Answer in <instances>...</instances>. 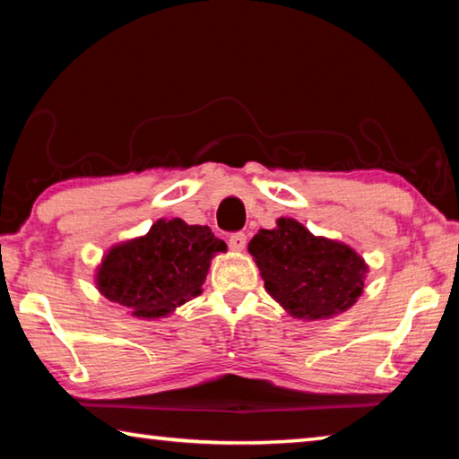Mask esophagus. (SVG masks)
<instances>
[{
	"instance_id": "34e87169",
	"label": "esophagus",
	"mask_w": 459,
	"mask_h": 459,
	"mask_svg": "<svg viewBox=\"0 0 459 459\" xmlns=\"http://www.w3.org/2000/svg\"><path fill=\"white\" fill-rule=\"evenodd\" d=\"M229 247H230V251H235V253L245 251V247H247V235H243V232H237V235H232V237L229 238Z\"/></svg>"
}]
</instances>
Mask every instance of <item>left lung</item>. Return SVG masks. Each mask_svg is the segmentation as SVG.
I'll return each instance as SVG.
<instances>
[{
  "instance_id": "left-lung-1",
  "label": "left lung",
  "mask_w": 459,
  "mask_h": 459,
  "mask_svg": "<svg viewBox=\"0 0 459 459\" xmlns=\"http://www.w3.org/2000/svg\"><path fill=\"white\" fill-rule=\"evenodd\" d=\"M248 253L267 293L295 320H330L351 309L364 290L368 263L351 245L316 237L290 216L261 229Z\"/></svg>"
}]
</instances>
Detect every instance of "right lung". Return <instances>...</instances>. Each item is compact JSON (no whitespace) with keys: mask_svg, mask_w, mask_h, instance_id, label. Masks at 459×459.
Wrapping results in <instances>:
<instances>
[{"mask_svg":"<svg viewBox=\"0 0 459 459\" xmlns=\"http://www.w3.org/2000/svg\"><path fill=\"white\" fill-rule=\"evenodd\" d=\"M227 251L208 227L160 219L142 237L107 248L95 285L139 320H160L202 293L211 261Z\"/></svg>","mask_w":459,"mask_h":459,"instance_id":"obj_1","label":"right lung"}]
</instances>
